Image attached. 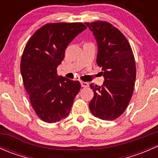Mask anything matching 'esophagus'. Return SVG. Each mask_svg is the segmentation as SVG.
Segmentation results:
<instances>
[{"label":"esophagus","mask_w":158,"mask_h":158,"mask_svg":"<svg viewBox=\"0 0 158 158\" xmlns=\"http://www.w3.org/2000/svg\"><path fill=\"white\" fill-rule=\"evenodd\" d=\"M81 85H82V87H84V88H86V87L89 86V83L86 82H82V81H81Z\"/></svg>","instance_id":"1"}]
</instances>
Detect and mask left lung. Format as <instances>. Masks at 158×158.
I'll return each instance as SVG.
<instances>
[{"instance_id":"left-lung-1","label":"left lung","mask_w":158,"mask_h":158,"mask_svg":"<svg viewBox=\"0 0 158 158\" xmlns=\"http://www.w3.org/2000/svg\"><path fill=\"white\" fill-rule=\"evenodd\" d=\"M96 40V63L105 81L102 86L90 84L94 97L89 109L95 117L112 121L122 114L133 94L136 79L135 57L120 30L105 21L85 23Z\"/></svg>"}]
</instances>
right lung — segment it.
I'll return each instance as SVG.
<instances>
[{
  "label": "right lung",
  "mask_w": 158,
  "mask_h": 158,
  "mask_svg": "<svg viewBox=\"0 0 158 158\" xmlns=\"http://www.w3.org/2000/svg\"><path fill=\"white\" fill-rule=\"evenodd\" d=\"M86 27L82 23H47L36 30L23 50L20 72L38 117L55 123L67 117L81 88L79 81L57 74L69 43Z\"/></svg>",
  "instance_id": "right-lung-1"
}]
</instances>
